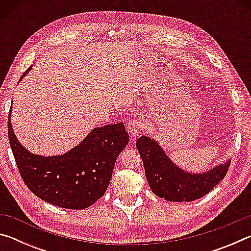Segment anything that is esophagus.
I'll return each instance as SVG.
<instances>
[{
    "label": "esophagus",
    "mask_w": 251,
    "mask_h": 251,
    "mask_svg": "<svg viewBox=\"0 0 251 251\" xmlns=\"http://www.w3.org/2000/svg\"><path fill=\"white\" fill-rule=\"evenodd\" d=\"M144 128V122L138 117H133L130 118V121L127 124V130H128L129 135L133 138H136V136H138L139 133Z\"/></svg>",
    "instance_id": "esophagus-1"
}]
</instances>
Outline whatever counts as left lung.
I'll use <instances>...</instances> for the list:
<instances>
[{
  "label": "left lung",
  "instance_id": "1",
  "mask_svg": "<svg viewBox=\"0 0 251 251\" xmlns=\"http://www.w3.org/2000/svg\"><path fill=\"white\" fill-rule=\"evenodd\" d=\"M146 179L156 196L168 201H193L208 194L226 176L230 159L210 171L195 174L178 167L155 139L142 136L136 142Z\"/></svg>",
  "mask_w": 251,
  "mask_h": 251
}]
</instances>
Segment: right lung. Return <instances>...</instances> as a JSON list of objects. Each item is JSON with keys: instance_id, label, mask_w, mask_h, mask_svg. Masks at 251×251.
I'll use <instances>...</instances> for the list:
<instances>
[{"instance_id": "1", "label": "right lung", "mask_w": 251, "mask_h": 251, "mask_svg": "<svg viewBox=\"0 0 251 251\" xmlns=\"http://www.w3.org/2000/svg\"><path fill=\"white\" fill-rule=\"evenodd\" d=\"M32 66L24 72V76ZM20 79V80H21ZM8 113V141L25 185L42 201L67 209H85L105 194L118 155L129 136L123 123L95 127L65 154L35 155L18 141Z\"/></svg>"}]
</instances>
